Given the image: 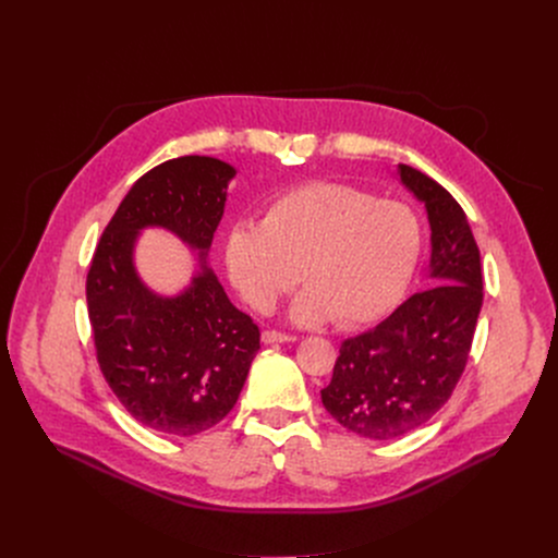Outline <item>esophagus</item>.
Returning <instances> with one entry per match:
<instances>
[{
  "label": "esophagus",
  "instance_id": "34e87169",
  "mask_svg": "<svg viewBox=\"0 0 558 558\" xmlns=\"http://www.w3.org/2000/svg\"><path fill=\"white\" fill-rule=\"evenodd\" d=\"M263 342H265V344L295 342V336H287V333H278V331H265V333H263Z\"/></svg>",
  "mask_w": 558,
  "mask_h": 558
}]
</instances>
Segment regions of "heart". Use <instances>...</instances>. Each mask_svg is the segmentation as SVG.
<instances>
[{"label":"heart","instance_id":"heart-1","mask_svg":"<svg viewBox=\"0 0 558 558\" xmlns=\"http://www.w3.org/2000/svg\"><path fill=\"white\" fill-rule=\"evenodd\" d=\"M422 252L411 207L340 185L311 183L276 196L260 225L241 220L225 235L229 282L250 306L269 313L302 276L308 284L289 320L360 327L404 295Z\"/></svg>","mask_w":558,"mask_h":558}]
</instances>
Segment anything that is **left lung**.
<instances>
[{
    "instance_id": "8db88e82",
    "label": "left lung",
    "mask_w": 558,
    "mask_h": 558,
    "mask_svg": "<svg viewBox=\"0 0 558 558\" xmlns=\"http://www.w3.org/2000/svg\"><path fill=\"white\" fill-rule=\"evenodd\" d=\"M397 179L426 207L433 287L344 340L331 384L320 390L333 420L366 439L402 437L448 402L484 302L482 256L461 205L409 166H397Z\"/></svg>"
}]
</instances>
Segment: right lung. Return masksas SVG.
<instances>
[{
  "label": "right lung",
  "instance_id": "1",
  "mask_svg": "<svg viewBox=\"0 0 558 558\" xmlns=\"http://www.w3.org/2000/svg\"><path fill=\"white\" fill-rule=\"evenodd\" d=\"M235 168L211 156H181L141 177L95 252L86 298L97 360L125 411L143 426L192 437L238 402L260 349L252 317L227 298L207 265ZM145 228H166L195 252L191 282L156 294L133 260Z\"/></svg>",
  "mask_w": 558,
  "mask_h": 558
}]
</instances>
